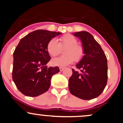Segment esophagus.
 <instances>
[{
    "label": "esophagus",
    "instance_id": "esophagus-1",
    "mask_svg": "<svg viewBox=\"0 0 123 123\" xmlns=\"http://www.w3.org/2000/svg\"><path fill=\"white\" fill-rule=\"evenodd\" d=\"M63 70H64V68H62V67H60V71H62Z\"/></svg>",
    "mask_w": 123,
    "mask_h": 123
}]
</instances>
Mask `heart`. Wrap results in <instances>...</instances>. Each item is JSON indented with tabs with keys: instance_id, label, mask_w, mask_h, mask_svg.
<instances>
[{
	"instance_id": "b5f03b06",
	"label": "heart",
	"mask_w": 123,
	"mask_h": 123,
	"mask_svg": "<svg viewBox=\"0 0 123 123\" xmlns=\"http://www.w3.org/2000/svg\"><path fill=\"white\" fill-rule=\"evenodd\" d=\"M61 47H66L64 50L63 56L54 58L52 61L53 66L64 67L74 62L80 61L84 55V49L78 44L77 39L70 34L63 35L60 38V43L55 38L48 42L46 49L51 56L55 57L60 52Z\"/></svg>"
}]
</instances>
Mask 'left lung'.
Here are the masks:
<instances>
[{"mask_svg": "<svg viewBox=\"0 0 123 123\" xmlns=\"http://www.w3.org/2000/svg\"><path fill=\"white\" fill-rule=\"evenodd\" d=\"M73 35L81 41L84 55L75 65L80 71L72 69L69 88L73 95L83 100H90L100 95L107 85V57L99 43L90 33L80 31Z\"/></svg>", "mask_w": 123, "mask_h": 123, "instance_id": "8db88e82", "label": "left lung"}]
</instances>
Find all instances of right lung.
I'll return each mask as SVG.
<instances>
[{
    "label": "right lung",
    "mask_w": 123,
    "mask_h": 123,
    "mask_svg": "<svg viewBox=\"0 0 123 123\" xmlns=\"http://www.w3.org/2000/svg\"><path fill=\"white\" fill-rule=\"evenodd\" d=\"M61 34L47 30H36L20 40L13 52L12 79L23 94L35 97L46 92L58 67L47 68L50 60L46 46L50 40Z\"/></svg>",
    "instance_id": "obj_1"
}]
</instances>
